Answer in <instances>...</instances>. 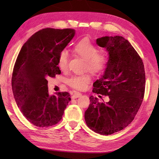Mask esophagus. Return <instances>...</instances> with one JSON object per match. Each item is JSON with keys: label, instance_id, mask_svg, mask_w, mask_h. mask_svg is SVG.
Masks as SVG:
<instances>
[{"label": "esophagus", "instance_id": "1", "mask_svg": "<svg viewBox=\"0 0 159 159\" xmlns=\"http://www.w3.org/2000/svg\"><path fill=\"white\" fill-rule=\"evenodd\" d=\"M81 96V93H80L79 92H74V93L73 94V95H72V98H79V97Z\"/></svg>", "mask_w": 159, "mask_h": 159}]
</instances>
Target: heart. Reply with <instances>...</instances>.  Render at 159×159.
Here are the masks:
<instances>
[{
	"label": "heart",
	"mask_w": 159,
	"mask_h": 159,
	"mask_svg": "<svg viewBox=\"0 0 159 159\" xmlns=\"http://www.w3.org/2000/svg\"><path fill=\"white\" fill-rule=\"evenodd\" d=\"M74 52L78 57L85 61V71L90 72L93 76H99L104 73L109 65V57L105 52H99L96 45L89 40H83L73 48ZM69 54L62 50L58 56L57 65L62 71L68 69ZM91 79L88 74L73 76L67 79L66 83L69 87L76 90H84L90 82Z\"/></svg>",
	"instance_id": "b5f03b06"
}]
</instances>
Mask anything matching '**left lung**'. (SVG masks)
<instances>
[{
    "mask_svg": "<svg viewBox=\"0 0 159 159\" xmlns=\"http://www.w3.org/2000/svg\"><path fill=\"white\" fill-rule=\"evenodd\" d=\"M96 42L109 52V62L103 76L93 83V92L109 96V101L104 104L90 96L85 120L91 130L108 135L130 124L140 108L145 90L144 67L139 54L122 36H104Z\"/></svg>",
    "mask_w": 159,
    "mask_h": 159,
    "instance_id": "8db88e82",
    "label": "left lung"
}]
</instances>
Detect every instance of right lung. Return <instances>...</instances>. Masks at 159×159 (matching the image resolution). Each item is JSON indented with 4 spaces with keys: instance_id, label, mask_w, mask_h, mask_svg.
Segmentation results:
<instances>
[{
    "instance_id": "add662e5",
    "label": "right lung",
    "mask_w": 159,
    "mask_h": 159,
    "mask_svg": "<svg viewBox=\"0 0 159 159\" xmlns=\"http://www.w3.org/2000/svg\"><path fill=\"white\" fill-rule=\"evenodd\" d=\"M74 34L72 29H43L29 38L16 60L12 75L13 95L24 116L37 127L58 123L71 100L67 92L50 96L47 79L61 74L58 56Z\"/></svg>"
}]
</instances>
